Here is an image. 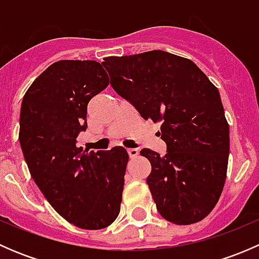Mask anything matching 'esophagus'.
<instances>
[{
    "instance_id": "obj_1",
    "label": "esophagus",
    "mask_w": 259,
    "mask_h": 259,
    "mask_svg": "<svg viewBox=\"0 0 259 259\" xmlns=\"http://www.w3.org/2000/svg\"><path fill=\"white\" fill-rule=\"evenodd\" d=\"M127 154H129L130 158H137V156L139 155V150H138V149H134V148H130V149H127Z\"/></svg>"
}]
</instances>
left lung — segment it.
<instances>
[{"mask_svg": "<svg viewBox=\"0 0 259 259\" xmlns=\"http://www.w3.org/2000/svg\"><path fill=\"white\" fill-rule=\"evenodd\" d=\"M111 86L144 120L160 122L166 154H140L151 164L146 178L160 215L179 226L204 219L227 178L229 125L219 91L189 59L154 50L103 61Z\"/></svg>", "mask_w": 259, "mask_h": 259, "instance_id": "1", "label": "left lung"}]
</instances>
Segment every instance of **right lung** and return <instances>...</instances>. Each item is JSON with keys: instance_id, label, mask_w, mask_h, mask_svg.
<instances>
[{"instance_id": "add662e5", "label": "right lung", "mask_w": 259, "mask_h": 259, "mask_svg": "<svg viewBox=\"0 0 259 259\" xmlns=\"http://www.w3.org/2000/svg\"><path fill=\"white\" fill-rule=\"evenodd\" d=\"M94 60H61L37 77L23 96L20 144L28 170L60 215L82 229H103L117 218L127 155L122 146L89 151L77 146L88 104L108 88Z\"/></svg>"}]
</instances>
